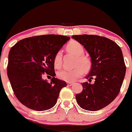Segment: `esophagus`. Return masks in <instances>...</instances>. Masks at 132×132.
Listing matches in <instances>:
<instances>
[{
	"instance_id": "esophagus-1",
	"label": "esophagus",
	"mask_w": 132,
	"mask_h": 132,
	"mask_svg": "<svg viewBox=\"0 0 132 132\" xmlns=\"http://www.w3.org/2000/svg\"><path fill=\"white\" fill-rule=\"evenodd\" d=\"M72 84H73V82H71V81L70 82H67V85L69 86H71Z\"/></svg>"
}]
</instances>
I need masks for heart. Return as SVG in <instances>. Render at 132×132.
Instances as JSON below:
<instances>
[{"instance_id": "heart-1", "label": "heart", "mask_w": 132, "mask_h": 132, "mask_svg": "<svg viewBox=\"0 0 132 132\" xmlns=\"http://www.w3.org/2000/svg\"><path fill=\"white\" fill-rule=\"evenodd\" d=\"M66 51L76 57L74 61L73 69L62 70L58 72V77L65 81H73L79 78L84 75V72H88L91 68V60L88 57L84 55V48L81 44L76 40H71L66 46ZM53 64L55 68H60L62 64V54L61 51H57L53 57Z\"/></svg>"}]
</instances>
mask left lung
I'll list each match as a JSON object with an SVG mask.
<instances>
[{
	"mask_svg": "<svg viewBox=\"0 0 132 132\" xmlns=\"http://www.w3.org/2000/svg\"><path fill=\"white\" fill-rule=\"evenodd\" d=\"M72 38L90 54L92 68L86 78L95 79L93 84L82 83V92L75 95L77 102L86 110H99L112 102L120 92L126 72L122 51L117 43L102 36L81 35Z\"/></svg>",
	"mask_w": 132,
	"mask_h": 132,
	"instance_id": "left-lung-1",
	"label": "left lung"
}]
</instances>
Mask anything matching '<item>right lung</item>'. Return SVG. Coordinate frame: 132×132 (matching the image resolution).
Instances as JSON below:
<instances>
[{
    "label": "right lung",
    "instance_id": "right-lung-1",
    "mask_svg": "<svg viewBox=\"0 0 132 132\" xmlns=\"http://www.w3.org/2000/svg\"><path fill=\"white\" fill-rule=\"evenodd\" d=\"M69 39L52 34L33 36L11 48L7 75L15 96L27 108L44 111L55 105L60 90L67 84L55 77L53 57ZM45 73L53 77L51 83L42 79Z\"/></svg>",
    "mask_w": 132,
    "mask_h": 132
}]
</instances>
